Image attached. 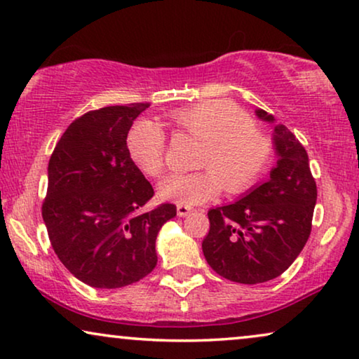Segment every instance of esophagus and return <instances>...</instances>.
I'll use <instances>...</instances> for the list:
<instances>
[{
    "instance_id": "34e87169",
    "label": "esophagus",
    "mask_w": 359,
    "mask_h": 359,
    "mask_svg": "<svg viewBox=\"0 0 359 359\" xmlns=\"http://www.w3.org/2000/svg\"><path fill=\"white\" fill-rule=\"evenodd\" d=\"M191 213V206H185V205H177V215L180 218H184V216H189Z\"/></svg>"
}]
</instances>
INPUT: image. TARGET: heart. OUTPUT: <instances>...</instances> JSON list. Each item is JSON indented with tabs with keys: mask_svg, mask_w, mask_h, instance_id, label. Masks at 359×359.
Returning a JSON list of instances; mask_svg holds the SVG:
<instances>
[{
	"mask_svg": "<svg viewBox=\"0 0 359 359\" xmlns=\"http://www.w3.org/2000/svg\"><path fill=\"white\" fill-rule=\"evenodd\" d=\"M169 122L180 135L200 141L194 174H175L159 184V196L179 205L195 206L219 194L236 195L262 179L273 161L270 136L229 100H203L169 114ZM168 138L163 128L140 122L130 130V159L148 177H159L165 169Z\"/></svg>",
	"mask_w": 359,
	"mask_h": 359,
	"instance_id": "b5f03b06",
	"label": "heart"
}]
</instances>
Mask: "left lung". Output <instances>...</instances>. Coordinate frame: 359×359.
<instances>
[{
	"label": "left lung",
	"mask_w": 359,
	"mask_h": 359,
	"mask_svg": "<svg viewBox=\"0 0 359 359\" xmlns=\"http://www.w3.org/2000/svg\"><path fill=\"white\" fill-rule=\"evenodd\" d=\"M259 118L273 115L257 110ZM276 168L270 179L234 203L208 211L201 242L208 265L226 280L257 285L280 276L304 249L312 229L317 185L304 146L285 125H275Z\"/></svg>",
	"instance_id": "obj_1"
}]
</instances>
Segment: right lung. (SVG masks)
Here are the masks:
<instances>
[{"mask_svg": "<svg viewBox=\"0 0 359 359\" xmlns=\"http://www.w3.org/2000/svg\"><path fill=\"white\" fill-rule=\"evenodd\" d=\"M148 102L81 115L55 146L42 203L48 239L62 264L94 287L140 281L158 264L156 236L177 208L146 210L153 185L130 159L127 136Z\"/></svg>", "mask_w": 359, "mask_h": 359, "instance_id": "1", "label": "right lung"}]
</instances>
